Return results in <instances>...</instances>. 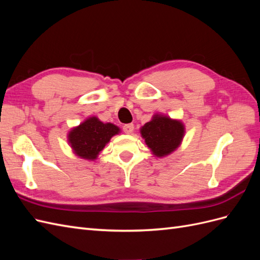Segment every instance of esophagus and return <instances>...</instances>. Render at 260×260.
<instances>
[{"instance_id": "34e87169", "label": "esophagus", "mask_w": 260, "mask_h": 260, "mask_svg": "<svg viewBox=\"0 0 260 260\" xmlns=\"http://www.w3.org/2000/svg\"><path fill=\"white\" fill-rule=\"evenodd\" d=\"M133 129H135V125H133V123H127L124 124L122 127V130L124 133H128V135H130V133H132Z\"/></svg>"}]
</instances>
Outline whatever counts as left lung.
<instances>
[{
	"label": "left lung",
	"instance_id": "8db88e82",
	"mask_svg": "<svg viewBox=\"0 0 260 260\" xmlns=\"http://www.w3.org/2000/svg\"><path fill=\"white\" fill-rule=\"evenodd\" d=\"M141 135L154 155L162 157L174 152L180 145L184 135V127L180 121L172 120L166 116L156 115L153 120L143 125Z\"/></svg>",
	"mask_w": 260,
	"mask_h": 260
}]
</instances>
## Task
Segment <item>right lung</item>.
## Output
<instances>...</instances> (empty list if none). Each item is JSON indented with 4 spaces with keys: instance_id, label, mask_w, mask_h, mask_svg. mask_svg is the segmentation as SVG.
Segmentation results:
<instances>
[{
    "instance_id": "1",
    "label": "right lung",
    "mask_w": 260,
    "mask_h": 260,
    "mask_svg": "<svg viewBox=\"0 0 260 260\" xmlns=\"http://www.w3.org/2000/svg\"><path fill=\"white\" fill-rule=\"evenodd\" d=\"M118 132L119 128L117 125L103 123L96 117H91L70 131L68 140L78 156L93 160Z\"/></svg>"
}]
</instances>
